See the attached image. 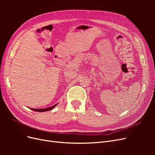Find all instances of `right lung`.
Here are the masks:
<instances>
[{
    "label": "right lung",
    "instance_id": "1",
    "mask_svg": "<svg viewBox=\"0 0 155 155\" xmlns=\"http://www.w3.org/2000/svg\"><path fill=\"white\" fill-rule=\"evenodd\" d=\"M58 104H55V105L51 106L50 107H48V108H45V109H32V108H30V109L32 110H34V111H36V112H45V111H48V110H51L52 109H54V108Z\"/></svg>",
    "mask_w": 155,
    "mask_h": 155
}]
</instances>
